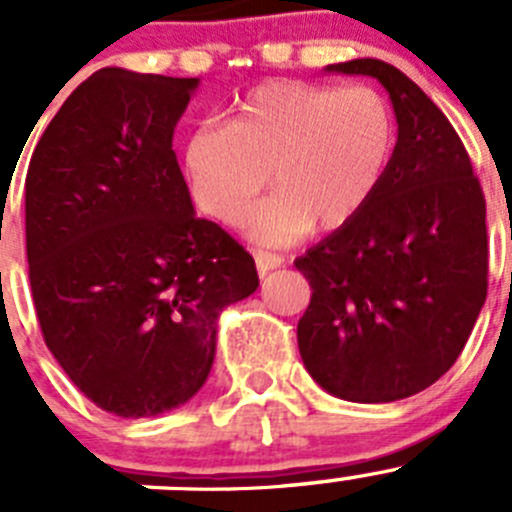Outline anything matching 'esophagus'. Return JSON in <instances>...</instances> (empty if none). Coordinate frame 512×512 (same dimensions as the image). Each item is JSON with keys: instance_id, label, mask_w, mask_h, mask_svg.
Instances as JSON below:
<instances>
[{"instance_id": "34e87169", "label": "esophagus", "mask_w": 512, "mask_h": 512, "mask_svg": "<svg viewBox=\"0 0 512 512\" xmlns=\"http://www.w3.org/2000/svg\"><path fill=\"white\" fill-rule=\"evenodd\" d=\"M255 265H257V272H260V275H265V272H270V270H278V267L283 265V257L272 255V252L257 250L255 252Z\"/></svg>"}]
</instances>
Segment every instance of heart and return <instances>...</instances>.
Masks as SVG:
<instances>
[{
    "instance_id": "heart-1",
    "label": "heart",
    "mask_w": 512,
    "mask_h": 512,
    "mask_svg": "<svg viewBox=\"0 0 512 512\" xmlns=\"http://www.w3.org/2000/svg\"><path fill=\"white\" fill-rule=\"evenodd\" d=\"M396 118L374 88L270 80L247 90L227 126H199L181 148L186 184L204 214L242 222L266 174L279 189L245 220L267 245L346 227L384 181Z\"/></svg>"
}]
</instances>
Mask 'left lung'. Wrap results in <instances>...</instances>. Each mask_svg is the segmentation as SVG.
I'll list each match as a JSON object with an SVG mask.
<instances>
[{
	"label": "left lung",
	"mask_w": 512,
	"mask_h": 512,
	"mask_svg": "<svg viewBox=\"0 0 512 512\" xmlns=\"http://www.w3.org/2000/svg\"><path fill=\"white\" fill-rule=\"evenodd\" d=\"M386 88L396 148L346 227L295 260L310 283L305 369L328 394L386 404L450 371L487 295L485 197L460 136L422 88L376 57L328 65Z\"/></svg>",
	"instance_id": "left-lung-1"
}]
</instances>
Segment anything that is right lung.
<instances>
[{
	"label": "right lung",
	"instance_id": "1",
	"mask_svg": "<svg viewBox=\"0 0 512 512\" xmlns=\"http://www.w3.org/2000/svg\"><path fill=\"white\" fill-rule=\"evenodd\" d=\"M199 78L103 68L42 133L25 181L30 285L47 348L116 417H156L207 381L219 315L255 260L199 219L174 128Z\"/></svg>",
	"mask_w": 512,
	"mask_h": 512
}]
</instances>
